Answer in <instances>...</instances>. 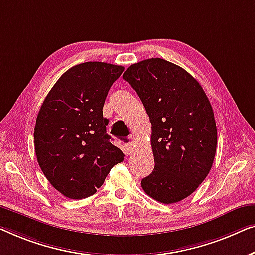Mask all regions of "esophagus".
Instances as JSON below:
<instances>
[{"label": "esophagus", "instance_id": "1", "mask_svg": "<svg viewBox=\"0 0 255 255\" xmlns=\"http://www.w3.org/2000/svg\"><path fill=\"white\" fill-rule=\"evenodd\" d=\"M135 144V136L130 135L127 137V143H125V146H126L127 151H131L132 148H134Z\"/></svg>", "mask_w": 255, "mask_h": 255}]
</instances>
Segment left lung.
<instances>
[{"label":"left lung","instance_id":"obj_1","mask_svg":"<svg viewBox=\"0 0 255 255\" xmlns=\"http://www.w3.org/2000/svg\"><path fill=\"white\" fill-rule=\"evenodd\" d=\"M123 78L137 92L151 123L155 167L141 186L158 202L192 194L209 173L217 145L214 111L192 75L164 59L131 64Z\"/></svg>","mask_w":255,"mask_h":255}]
</instances>
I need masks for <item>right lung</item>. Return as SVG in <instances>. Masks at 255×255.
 Masks as SVG:
<instances>
[{"instance_id":"add662e5","label":"right lung","mask_w":255,"mask_h":255,"mask_svg":"<svg viewBox=\"0 0 255 255\" xmlns=\"http://www.w3.org/2000/svg\"><path fill=\"white\" fill-rule=\"evenodd\" d=\"M125 68L84 62L68 69L42 103L34 127L39 166L69 199H85L104 184L124 152L110 142L103 106Z\"/></svg>"}]
</instances>
